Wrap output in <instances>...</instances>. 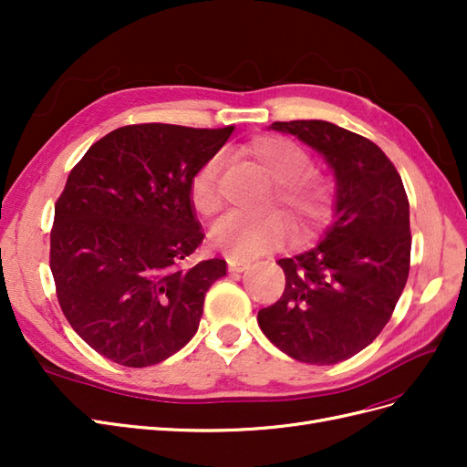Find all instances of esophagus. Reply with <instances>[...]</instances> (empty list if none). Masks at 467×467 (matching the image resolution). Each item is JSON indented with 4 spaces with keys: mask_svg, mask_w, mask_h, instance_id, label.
<instances>
[{
    "mask_svg": "<svg viewBox=\"0 0 467 467\" xmlns=\"http://www.w3.org/2000/svg\"><path fill=\"white\" fill-rule=\"evenodd\" d=\"M249 266H251V261H247V259H235V257L228 259L230 273H244Z\"/></svg>",
    "mask_w": 467,
    "mask_h": 467,
    "instance_id": "obj_1",
    "label": "esophagus"
}]
</instances>
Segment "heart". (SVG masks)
<instances>
[{
	"label": "heart",
	"instance_id": "1",
	"mask_svg": "<svg viewBox=\"0 0 467 467\" xmlns=\"http://www.w3.org/2000/svg\"><path fill=\"white\" fill-rule=\"evenodd\" d=\"M249 153L275 181V199L285 206L302 230H316L327 222L335 191L329 179L314 171V158L306 148L282 136H261L249 144ZM222 158L204 161L189 182V199L196 214H216L222 206L218 179ZM288 225L278 214L249 216L232 212L210 230V244L232 257H257L285 244Z\"/></svg>",
	"mask_w": 467,
	"mask_h": 467
}]
</instances>
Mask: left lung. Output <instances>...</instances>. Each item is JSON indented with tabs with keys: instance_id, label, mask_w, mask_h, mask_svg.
<instances>
[{
	"instance_id": "obj_1",
	"label": "left lung",
	"mask_w": 467,
	"mask_h": 467,
	"mask_svg": "<svg viewBox=\"0 0 467 467\" xmlns=\"http://www.w3.org/2000/svg\"><path fill=\"white\" fill-rule=\"evenodd\" d=\"M323 153L337 179L335 222L323 242L278 259L280 300L257 321L268 341L307 364H337L386 327L411 263L409 199L398 169L368 138L325 120L273 122Z\"/></svg>"
}]
</instances>
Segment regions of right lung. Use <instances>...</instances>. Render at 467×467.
Returning a JSON list of instances; mask_svg holds the SVG:
<instances>
[{
  "label": "right lung",
  "mask_w": 467,
  "mask_h": 467,
  "mask_svg": "<svg viewBox=\"0 0 467 467\" xmlns=\"http://www.w3.org/2000/svg\"><path fill=\"white\" fill-rule=\"evenodd\" d=\"M234 132L122 126L95 142L54 206L50 271L72 329L99 355L144 368L185 347L223 259L189 266L202 244L189 182Z\"/></svg>",
  "instance_id": "right-lung-1"
}]
</instances>
